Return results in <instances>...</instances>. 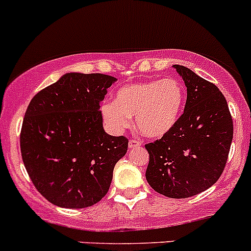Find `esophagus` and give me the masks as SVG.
<instances>
[{
    "instance_id": "1",
    "label": "esophagus",
    "mask_w": 251,
    "mask_h": 251,
    "mask_svg": "<svg viewBox=\"0 0 251 251\" xmlns=\"http://www.w3.org/2000/svg\"><path fill=\"white\" fill-rule=\"evenodd\" d=\"M141 146V142L138 140H135V138H132V140H130L128 142V148H137V147Z\"/></svg>"
}]
</instances>
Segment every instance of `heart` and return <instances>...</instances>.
<instances>
[{
  "label": "heart",
  "instance_id": "heart-1",
  "mask_svg": "<svg viewBox=\"0 0 251 251\" xmlns=\"http://www.w3.org/2000/svg\"><path fill=\"white\" fill-rule=\"evenodd\" d=\"M184 88L178 80L165 77L130 83L119 88L114 102L100 108L104 123L114 133H121L136 116L138 130L147 137L165 136L178 123L184 105Z\"/></svg>",
  "mask_w": 251,
  "mask_h": 251
}]
</instances>
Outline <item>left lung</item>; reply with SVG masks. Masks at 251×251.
Masks as SVG:
<instances>
[{
    "mask_svg": "<svg viewBox=\"0 0 251 251\" xmlns=\"http://www.w3.org/2000/svg\"><path fill=\"white\" fill-rule=\"evenodd\" d=\"M187 87L184 111L165 136L146 144V178L169 198H189L216 183L228 159L233 120L217 86L183 65H174Z\"/></svg>",
    "mask_w": 251,
    "mask_h": 251,
    "instance_id": "obj_1",
    "label": "left lung"
}]
</instances>
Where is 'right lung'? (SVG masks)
Segmentation results:
<instances>
[{
  "label": "right lung",
  "mask_w": 251,
  "mask_h": 251,
  "mask_svg": "<svg viewBox=\"0 0 251 251\" xmlns=\"http://www.w3.org/2000/svg\"><path fill=\"white\" fill-rule=\"evenodd\" d=\"M116 78L69 73L34 96L20 131L23 163L35 188L60 207L92 206L108 193L128 140L103 128L100 102Z\"/></svg>",
  "instance_id": "add662e5"
}]
</instances>
